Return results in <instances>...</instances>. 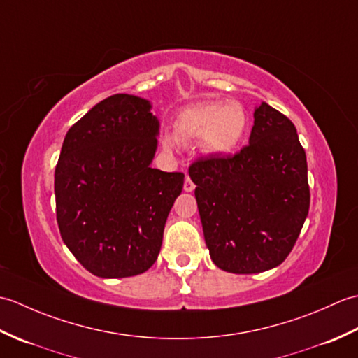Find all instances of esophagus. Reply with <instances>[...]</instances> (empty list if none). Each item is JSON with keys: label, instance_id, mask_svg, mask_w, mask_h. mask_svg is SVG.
I'll return each instance as SVG.
<instances>
[{"label": "esophagus", "instance_id": "34e87169", "mask_svg": "<svg viewBox=\"0 0 358 358\" xmlns=\"http://www.w3.org/2000/svg\"><path fill=\"white\" fill-rule=\"evenodd\" d=\"M194 189H195V185L192 183L191 178L186 177V180H185V191H186V192H192Z\"/></svg>", "mask_w": 358, "mask_h": 358}]
</instances>
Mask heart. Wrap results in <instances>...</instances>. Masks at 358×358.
Returning <instances> with one entry per match:
<instances>
[{"label":"heart","mask_w":358,"mask_h":358,"mask_svg":"<svg viewBox=\"0 0 358 358\" xmlns=\"http://www.w3.org/2000/svg\"><path fill=\"white\" fill-rule=\"evenodd\" d=\"M249 117L238 101H200L178 113L173 123V135L164 134L162 143L166 150H173L178 141L199 140L204 155L220 157L231 154L245 140Z\"/></svg>","instance_id":"1"}]
</instances>
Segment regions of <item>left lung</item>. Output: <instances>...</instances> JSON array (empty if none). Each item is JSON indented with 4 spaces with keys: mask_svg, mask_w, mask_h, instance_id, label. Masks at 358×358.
Segmentation results:
<instances>
[{
    "mask_svg": "<svg viewBox=\"0 0 358 358\" xmlns=\"http://www.w3.org/2000/svg\"><path fill=\"white\" fill-rule=\"evenodd\" d=\"M210 260L232 273L277 268L309 212L308 163L292 121L262 101L249 144L189 167Z\"/></svg>",
    "mask_w": 358,
    "mask_h": 358,
    "instance_id": "1",
    "label": "left lung"
}]
</instances>
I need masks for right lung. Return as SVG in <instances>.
Wrapping results in <instances>:
<instances>
[{
  "mask_svg": "<svg viewBox=\"0 0 358 358\" xmlns=\"http://www.w3.org/2000/svg\"><path fill=\"white\" fill-rule=\"evenodd\" d=\"M149 100L115 94L66 134L55 167L59 234L101 278L146 272L157 262L185 173L150 167L159 121Z\"/></svg>",
  "mask_w": 358,
  "mask_h": 358,
  "instance_id": "obj_1",
  "label": "right lung"
}]
</instances>
